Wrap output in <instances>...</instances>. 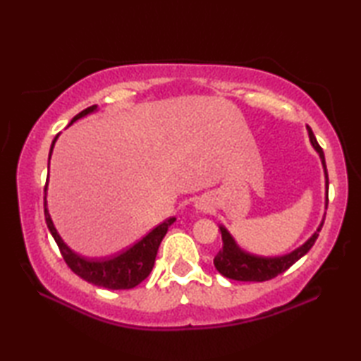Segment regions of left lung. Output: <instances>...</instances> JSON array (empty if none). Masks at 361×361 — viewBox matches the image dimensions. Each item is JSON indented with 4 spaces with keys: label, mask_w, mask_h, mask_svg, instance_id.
Segmentation results:
<instances>
[{
    "label": "left lung",
    "mask_w": 361,
    "mask_h": 361,
    "mask_svg": "<svg viewBox=\"0 0 361 361\" xmlns=\"http://www.w3.org/2000/svg\"><path fill=\"white\" fill-rule=\"evenodd\" d=\"M307 133H309V140L312 147L315 149V152L319 155L321 164H323V171H324V188H326V203L324 208L327 209V202H329V176H327V169H326V159H324V152L319 147V144L317 141L315 135L307 127ZM324 217L326 212L323 216V220L318 225L317 231L313 233L307 240H305L302 245H299L298 248L293 251L287 252V255L282 256H257L252 255V252H248L242 250L237 242L234 240V237L229 234L228 229L220 225V233H221V240H224V247L217 252V256L214 257V267L217 268V271L225 276L228 279H234V281H242V282H264L268 279H273L276 276L283 273L286 270L298 262L299 259L305 256L309 252V250L313 247V243L318 239L321 228H323L324 224Z\"/></svg>",
    "instance_id": "obj_1"
}]
</instances>
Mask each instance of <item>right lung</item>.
<instances>
[{
    "label": "right lung",
    "instance_id": "right-lung-1",
    "mask_svg": "<svg viewBox=\"0 0 361 361\" xmlns=\"http://www.w3.org/2000/svg\"><path fill=\"white\" fill-rule=\"evenodd\" d=\"M97 111V105L88 106L87 110L80 111L78 116H74L70 122V126L74 124L75 121L88 116V114ZM68 126V127H70ZM59 135L54 137L49 150V159L52 155L54 145H56ZM48 181L46 180L44 186V220L48 225L49 233L52 234L54 240H56L57 247L62 252L65 262L71 270L80 276L82 279H85L90 283L94 286L109 288V290H128L136 287L137 283H141L147 276L150 274L153 265H155V257L159 248L161 240L164 239L169 226H171L176 220L175 217L167 219L163 224L153 228L152 231L144 235L140 242H136L133 247L122 251L121 255L114 256L111 259H88L85 256H80L78 252L73 251L68 245L63 242L62 237L57 233L56 226L52 224V219L49 216L48 209V200H46V192H48Z\"/></svg>",
    "mask_w": 361,
    "mask_h": 361
}]
</instances>
